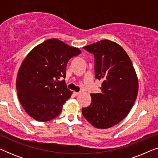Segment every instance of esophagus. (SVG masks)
<instances>
[{"label": "esophagus", "mask_w": 158, "mask_h": 158, "mask_svg": "<svg viewBox=\"0 0 158 158\" xmlns=\"http://www.w3.org/2000/svg\"><path fill=\"white\" fill-rule=\"evenodd\" d=\"M74 94L75 96H79V95L81 94V92H74Z\"/></svg>", "instance_id": "esophagus-1"}]
</instances>
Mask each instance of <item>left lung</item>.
I'll list each match as a JSON object with an SVG mask.
<instances>
[{
    "label": "left lung",
    "instance_id": "8db88e82",
    "mask_svg": "<svg viewBox=\"0 0 158 158\" xmlns=\"http://www.w3.org/2000/svg\"><path fill=\"white\" fill-rule=\"evenodd\" d=\"M95 57V76L103 81L91 103L82 109L86 120L98 129H108L126 117L135 102L138 80L124 49L110 40H101L83 47Z\"/></svg>",
    "mask_w": 158,
    "mask_h": 158
}]
</instances>
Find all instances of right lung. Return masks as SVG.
<instances>
[{
  "instance_id": "right-lung-1",
  "label": "right lung",
  "mask_w": 158,
  "mask_h": 158,
  "mask_svg": "<svg viewBox=\"0 0 158 158\" xmlns=\"http://www.w3.org/2000/svg\"><path fill=\"white\" fill-rule=\"evenodd\" d=\"M78 48L57 39H50L32 49L23 60L16 78L21 106L39 122H48L61 113L72 91L64 80L69 60L78 55Z\"/></svg>"
}]
</instances>
